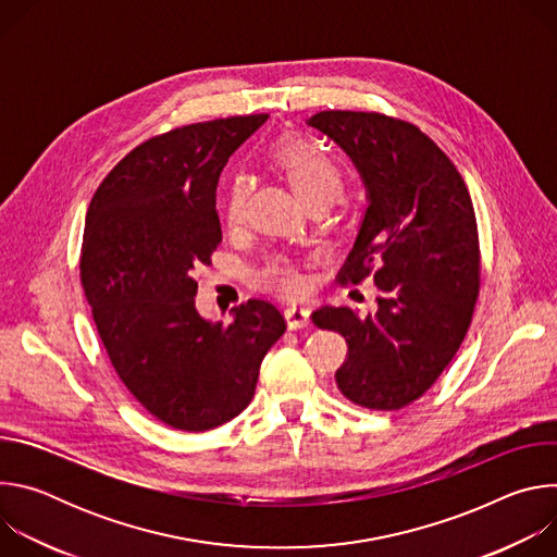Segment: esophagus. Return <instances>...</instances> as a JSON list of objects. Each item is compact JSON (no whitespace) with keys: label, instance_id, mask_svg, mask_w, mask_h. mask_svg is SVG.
Instances as JSON below:
<instances>
[{"label":"esophagus","instance_id":"obj_1","mask_svg":"<svg viewBox=\"0 0 557 557\" xmlns=\"http://www.w3.org/2000/svg\"><path fill=\"white\" fill-rule=\"evenodd\" d=\"M284 317L290 331H301V329H308L310 324V310L304 306H288L284 310Z\"/></svg>","mask_w":557,"mask_h":557}]
</instances>
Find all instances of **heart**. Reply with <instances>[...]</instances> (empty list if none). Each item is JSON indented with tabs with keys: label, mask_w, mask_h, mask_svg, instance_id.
Returning <instances> with one entry per match:
<instances>
[{
	"label": "heart",
	"mask_w": 557,
	"mask_h": 557,
	"mask_svg": "<svg viewBox=\"0 0 557 557\" xmlns=\"http://www.w3.org/2000/svg\"><path fill=\"white\" fill-rule=\"evenodd\" d=\"M271 161L288 181L293 194L308 207L314 202H333L344 187V172L337 158L324 147L299 136H284L271 147ZM249 181L235 174L224 191L222 215L228 226L243 222ZM258 284L280 295H297L304 286L299 273L286 260H271L260 273Z\"/></svg>",
	"instance_id": "obj_1"
}]
</instances>
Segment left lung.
<instances>
[{"instance_id":"obj_1","label":"left lung","mask_w":557,"mask_h":557,"mask_svg":"<svg viewBox=\"0 0 557 557\" xmlns=\"http://www.w3.org/2000/svg\"><path fill=\"white\" fill-rule=\"evenodd\" d=\"M308 125L355 163L368 207L337 280L374 275L376 312L324 306L312 324L346 337L337 370L346 399L401 410L423 396L460 348L481 288L479 226L467 185L417 125L379 112L326 110Z\"/></svg>"}]
</instances>
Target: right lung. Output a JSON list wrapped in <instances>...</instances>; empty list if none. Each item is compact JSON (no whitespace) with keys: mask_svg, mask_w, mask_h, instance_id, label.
Segmentation results:
<instances>
[{"mask_svg":"<svg viewBox=\"0 0 557 557\" xmlns=\"http://www.w3.org/2000/svg\"><path fill=\"white\" fill-rule=\"evenodd\" d=\"M267 119L153 136L103 178L88 207L78 269L99 337L134 399L174 430L205 432L240 414L286 331L264 299L235 306L231 324L205 320L194 301V271L222 243L220 172Z\"/></svg>","mask_w":557,"mask_h":557,"instance_id":"1","label":"right lung"}]
</instances>
